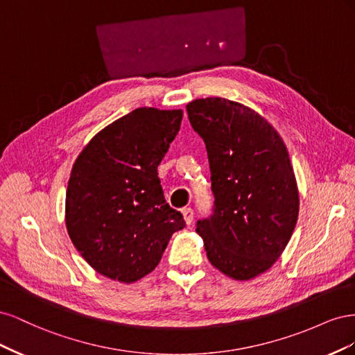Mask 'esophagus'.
<instances>
[{
    "mask_svg": "<svg viewBox=\"0 0 355 355\" xmlns=\"http://www.w3.org/2000/svg\"><path fill=\"white\" fill-rule=\"evenodd\" d=\"M182 214H184V219H185L187 225H191L192 219H194V210H192L191 207H185V209H182Z\"/></svg>",
    "mask_w": 355,
    "mask_h": 355,
    "instance_id": "34e87169",
    "label": "esophagus"
}]
</instances>
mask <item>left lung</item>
Wrapping results in <instances>:
<instances>
[{
  "mask_svg": "<svg viewBox=\"0 0 355 355\" xmlns=\"http://www.w3.org/2000/svg\"><path fill=\"white\" fill-rule=\"evenodd\" d=\"M206 144L213 211L197 220L210 263L234 280L270 270L292 237L299 194L287 148L247 106L222 98L187 105Z\"/></svg>",
  "mask_w": 355,
  "mask_h": 355,
  "instance_id": "8db88e82",
  "label": "left lung"
}]
</instances>
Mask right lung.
Segmentation results:
<instances>
[{"label": "right lung", "mask_w": 355, "mask_h": 355, "mask_svg": "<svg viewBox=\"0 0 355 355\" xmlns=\"http://www.w3.org/2000/svg\"><path fill=\"white\" fill-rule=\"evenodd\" d=\"M182 115L137 108L96 135L73 163L68 234L87 263L111 280H141L185 227L182 213L166 202L157 171Z\"/></svg>", "instance_id": "1"}]
</instances>
